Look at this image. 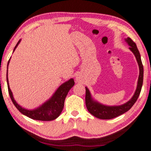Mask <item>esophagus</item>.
<instances>
[{
  "label": "esophagus",
  "instance_id": "obj_1",
  "mask_svg": "<svg viewBox=\"0 0 151 151\" xmlns=\"http://www.w3.org/2000/svg\"><path fill=\"white\" fill-rule=\"evenodd\" d=\"M76 80H77L78 82H79L80 81V78L78 77V76H77V77H76Z\"/></svg>",
  "mask_w": 151,
  "mask_h": 151
}]
</instances>
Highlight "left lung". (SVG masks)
I'll return each instance as SVG.
<instances>
[{"label": "left lung", "instance_id": "1", "mask_svg": "<svg viewBox=\"0 0 151 151\" xmlns=\"http://www.w3.org/2000/svg\"><path fill=\"white\" fill-rule=\"evenodd\" d=\"M126 42L130 46V50L134 53L135 56L137 61L139 68V75L137 87L134 95L130 101H128L125 104L117 106H107L103 104H101L99 102L96 101L91 98V95L90 93L89 90L87 87H85L86 94H85V103L86 107L89 111L90 114L93 116L101 119H114L120 115L124 114L125 112L128 111L133 105L135 103L137 100L140 94L141 90H142L143 85V79H144V68L141 60L140 53L137 47V45L130 37L126 39Z\"/></svg>", "mask_w": 151, "mask_h": 151}]
</instances>
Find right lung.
<instances>
[{
	"label": "right lung",
	"mask_w": 151,
	"mask_h": 151,
	"mask_svg": "<svg viewBox=\"0 0 151 151\" xmlns=\"http://www.w3.org/2000/svg\"><path fill=\"white\" fill-rule=\"evenodd\" d=\"M21 42V40L19 41L16 46L14 47V51L16 48L18 46L19 43ZM10 60V59H9ZM9 60L8 61V64H7V66H8ZM7 87H8V91L9 96H10L12 101L17 107V109L22 113L23 114L25 115L29 118L34 119V120H38V121H52L54 119L58 118L61 114L62 109L64 108V101H65L66 96H67V93L70 89L73 87L75 85L74 80L73 78L70 79L68 81L65 82V83L60 85L56 91L52 95V96L50 99L45 102L44 104L41 105L40 107H37V108L32 109V110H29V109H25L20 106L17 102L15 101L14 99L12 92L9 86V82H8V78H7Z\"/></svg>",
	"instance_id": "1"
}]
</instances>
